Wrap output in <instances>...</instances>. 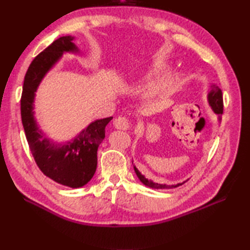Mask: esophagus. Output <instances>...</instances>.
I'll use <instances>...</instances> for the list:
<instances>
[{
  "label": "esophagus",
  "mask_w": 250,
  "mask_h": 250,
  "mask_svg": "<svg viewBox=\"0 0 250 250\" xmlns=\"http://www.w3.org/2000/svg\"><path fill=\"white\" fill-rule=\"evenodd\" d=\"M114 126L118 130L129 129V126H130L129 120L124 118V117H117V118L114 120Z\"/></svg>",
  "instance_id": "esophagus-1"
}]
</instances>
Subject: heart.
<instances>
[{
    "label": "heart",
    "mask_w": 250,
    "mask_h": 250,
    "mask_svg": "<svg viewBox=\"0 0 250 250\" xmlns=\"http://www.w3.org/2000/svg\"><path fill=\"white\" fill-rule=\"evenodd\" d=\"M161 67V65H156L153 67V74L160 71ZM179 77L180 73L177 71H172L164 74L161 77H159L157 81H153L145 86V88L143 89V94L148 99L162 97L172 89L174 84L178 82Z\"/></svg>",
    "instance_id": "1"
}]
</instances>
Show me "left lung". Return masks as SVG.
I'll return each instance as SVG.
<instances>
[{"mask_svg": "<svg viewBox=\"0 0 250 250\" xmlns=\"http://www.w3.org/2000/svg\"><path fill=\"white\" fill-rule=\"evenodd\" d=\"M207 102H208V105L210 106L211 110L214 111V113L218 117V121H221V115H222V111H224V103H222V93H221V90L217 87V86H210V90L208 94H207ZM133 163V162H132ZM134 171L137 175V177L141 180V182L144 184L145 186L152 189H173V188H176L178 186L183 185L184 183L187 182V180H185L183 183H178L176 185H167V184H158L152 182L151 179H148L146 178L144 175H143L139 169L136 168L135 166H133Z\"/></svg>", "mask_w": 250, "mask_h": 250, "instance_id": "8db88e82", "label": "left lung"}]
</instances>
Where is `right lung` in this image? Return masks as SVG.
Instances as JSON below:
<instances>
[{
  "label": "right lung",
  "instance_id": "obj_1",
  "mask_svg": "<svg viewBox=\"0 0 250 250\" xmlns=\"http://www.w3.org/2000/svg\"><path fill=\"white\" fill-rule=\"evenodd\" d=\"M74 41L75 36H62L32 61L24 76L21 120L32 156L41 171L58 184L81 188L93 177L98 164V148L105 137V126L113 117L90 122L71 141L58 143L48 139L40 129L34 110L36 91L47 73L66 52L82 54Z\"/></svg>",
  "mask_w": 250,
  "mask_h": 250
}]
</instances>
